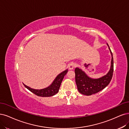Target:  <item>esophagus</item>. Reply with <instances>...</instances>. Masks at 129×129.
Returning a JSON list of instances; mask_svg holds the SVG:
<instances>
[{"instance_id": "esophagus-1", "label": "esophagus", "mask_w": 129, "mask_h": 129, "mask_svg": "<svg viewBox=\"0 0 129 129\" xmlns=\"http://www.w3.org/2000/svg\"><path fill=\"white\" fill-rule=\"evenodd\" d=\"M69 68L70 70H73L75 66V64L74 63H71L69 65Z\"/></svg>"}]
</instances>
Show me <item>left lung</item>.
I'll return each mask as SVG.
<instances>
[{
	"instance_id": "8db88e82",
	"label": "left lung",
	"mask_w": 129,
	"mask_h": 129,
	"mask_svg": "<svg viewBox=\"0 0 129 129\" xmlns=\"http://www.w3.org/2000/svg\"><path fill=\"white\" fill-rule=\"evenodd\" d=\"M107 45L108 46V44ZM109 49L112 55L111 66L110 70L106 75L97 79H93L88 77L81 69L75 68V82L78 91L81 94L87 96L95 94L106 88L110 83L114 71V61L112 52L109 47Z\"/></svg>"
}]
</instances>
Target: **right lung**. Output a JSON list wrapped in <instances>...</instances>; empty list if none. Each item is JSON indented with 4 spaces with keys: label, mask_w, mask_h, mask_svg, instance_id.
Instances as JSON below:
<instances>
[{
    "label": "right lung",
    "mask_w": 129,
    "mask_h": 129,
    "mask_svg": "<svg viewBox=\"0 0 129 129\" xmlns=\"http://www.w3.org/2000/svg\"><path fill=\"white\" fill-rule=\"evenodd\" d=\"M68 71V70H66L64 71V72L57 75V77L56 78L52 83L49 87L45 89H43L41 90H36L26 86L24 84H23L25 86V87H26L28 90H30L31 92L35 93L38 96L43 97H51L56 94L58 92L62 81H63V79H64V76L66 75V73H67Z\"/></svg>",
    "instance_id": "right-lung-1"
}]
</instances>
